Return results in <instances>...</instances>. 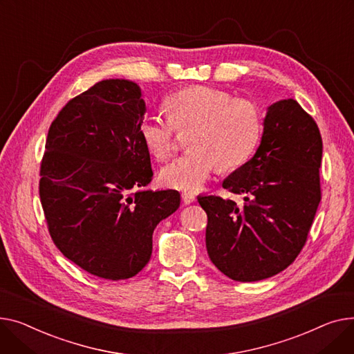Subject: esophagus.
<instances>
[{"mask_svg":"<svg viewBox=\"0 0 354 354\" xmlns=\"http://www.w3.org/2000/svg\"><path fill=\"white\" fill-rule=\"evenodd\" d=\"M181 197H183L184 204H192V203H194V201H196V196H194V194H192V193H183V194H181Z\"/></svg>","mask_w":354,"mask_h":354,"instance_id":"34e87169","label":"esophagus"}]
</instances>
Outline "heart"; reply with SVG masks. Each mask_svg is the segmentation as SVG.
<instances>
[{"label": "heart", "mask_w": 354, "mask_h": 354, "mask_svg": "<svg viewBox=\"0 0 354 354\" xmlns=\"http://www.w3.org/2000/svg\"><path fill=\"white\" fill-rule=\"evenodd\" d=\"M169 120L144 115L138 133L149 153L167 160L176 150V130H193L189 150L160 173L169 189L197 192L216 171L233 170L254 151L261 134V114L250 100H233L232 94L212 87H189L164 102Z\"/></svg>", "instance_id": "1"}]
</instances>
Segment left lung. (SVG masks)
Returning a JSON list of instances; mask_svg holds the SVG:
<instances>
[{"label": "left lung", "instance_id": "8db88e82", "mask_svg": "<svg viewBox=\"0 0 354 354\" xmlns=\"http://www.w3.org/2000/svg\"><path fill=\"white\" fill-rule=\"evenodd\" d=\"M322 154L317 124L296 100L267 107L256 154L223 181L244 203L197 197L209 217L207 253L223 274L259 281L295 261L322 198Z\"/></svg>", "mask_w": 354, "mask_h": 354}]
</instances>
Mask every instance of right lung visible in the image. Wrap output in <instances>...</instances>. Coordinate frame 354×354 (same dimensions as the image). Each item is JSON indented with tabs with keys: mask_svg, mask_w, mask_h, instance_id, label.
<instances>
[{
	"mask_svg": "<svg viewBox=\"0 0 354 354\" xmlns=\"http://www.w3.org/2000/svg\"><path fill=\"white\" fill-rule=\"evenodd\" d=\"M141 88L102 80L70 100L48 130L39 197L53 241L90 274L136 276L150 261L157 224L180 207L176 190H145L153 178L138 126Z\"/></svg>",
	"mask_w": 354,
	"mask_h": 354,
	"instance_id": "obj_1",
	"label": "right lung"
}]
</instances>
